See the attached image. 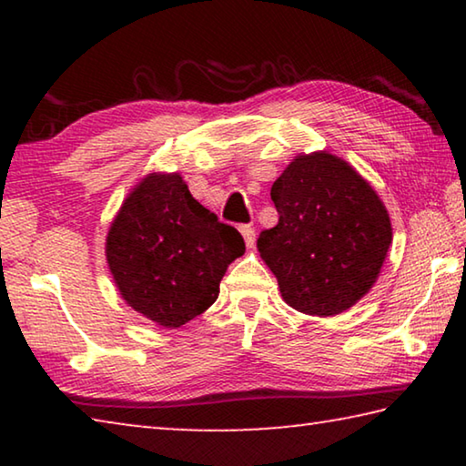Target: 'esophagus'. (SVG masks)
Listing matches in <instances>:
<instances>
[{"label": "esophagus", "mask_w": 466, "mask_h": 466, "mask_svg": "<svg viewBox=\"0 0 466 466\" xmlns=\"http://www.w3.org/2000/svg\"><path fill=\"white\" fill-rule=\"evenodd\" d=\"M240 234H242V238H244V242H247L248 248L255 247V228H252L250 224H242Z\"/></svg>", "instance_id": "obj_1"}]
</instances>
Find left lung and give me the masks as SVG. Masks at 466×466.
Here are the masks:
<instances>
[{
  "label": "left lung",
  "mask_w": 466,
  "mask_h": 466,
  "mask_svg": "<svg viewBox=\"0 0 466 466\" xmlns=\"http://www.w3.org/2000/svg\"><path fill=\"white\" fill-rule=\"evenodd\" d=\"M279 219L257 248L286 302L333 317L368 294L380 273L392 228L374 188L341 157L298 156L271 187Z\"/></svg>",
  "instance_id": "left-lung-1"
}]
</instances>
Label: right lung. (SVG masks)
Masks as SVG:
<instances>
[{"label": "right lung", "mask_w": 466, "mask_h": 466, "mask_svg": "<svg viewBox=\"0 0 466 466\" xmlns=\"http://www.w3.org/2000/svg\"><path fill=\"white\" fill-rule=\"evenodd\" d=\"M244 240L188 193L178 175H149L125 199L106 236V261L131 309L175 329L218 299Z\"/></svg>", "instance_id": "obj_1"}]
</instances>
